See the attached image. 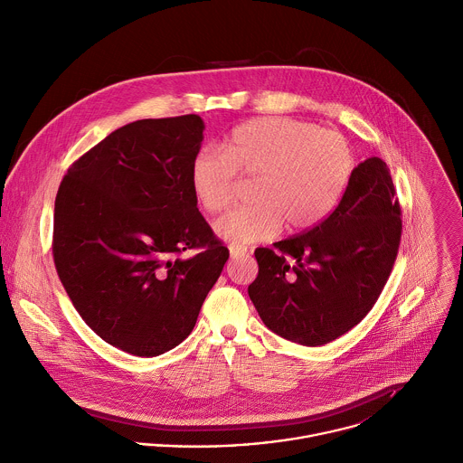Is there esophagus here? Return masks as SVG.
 <instances>
[{
    "label": "esophagus",
    "instance_id": "34e87169",
    "mask_svg": "<svg viewBox=\"0 0 463 463\" xmlns=\"http://www.w3.org/2000/svg\"><path fill=\"white\" fill-rule=\"evenodd\" d=\"M246 253H248V248H246V246H235V244H230V255H232V259L244 257Z\"/></svg>",
    "mask_w": 463,
    "mask_h": 463
}]
</instances>
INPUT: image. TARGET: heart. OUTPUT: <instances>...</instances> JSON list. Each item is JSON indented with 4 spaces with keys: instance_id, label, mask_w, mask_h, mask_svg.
<instances>
[{
    "instance_id": "b5f03b06",
    "label": "heart",
    "mask_w": 463,
    "mask_h": 463,
    "mask_svg": "<svg viewBox=\"0 0 463 463\" xmlns=\"http://www.w3.org/2000/svg\"><path fill=\"white\" fill-rule=\"evenodd\" d=\"M354 170L347 139L289 118L239 125L224 150L203 146L192 159L190 183L210 213L228 210L237 175L255 179L251 206L224 215L215 230L235 246L271 239L279 230L302 232L324 221L342 199Z\"/></svg>"
}]
</instances>
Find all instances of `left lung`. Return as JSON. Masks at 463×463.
Returning a JSON list of instances; mask_svg holds the SVG:
<instances>
[{
  "mask_svg": "<svg viewBox=\"0 0 463 463\" xmlns=\"http://www.w3.org/2000/svg\"><path fill=\"white\" fill-rule=\"evenodd\" d=\"M402 208L387 165L360 163L336 208L317 226L255 250L248 286L262 322L300 345L327 344L373 309L398 255Z\"/></svg>",
  "mask_w": 463,
  "mask_h": 463,
  "instance_id": "1",
  "label": "left lung"
}]
</instances>
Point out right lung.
<instances>
[{
  "label": "right lung",
  "instance_id": "1",
  "mask_svg": "<svg viewBox=\"0 0 463 463\" xmlns=\"http://www.w3.org/2000/svg\"><path fill=\"white\" fill-rule=\"evenodd\" d=\"M203 130L195 114L121 127L71 165L56 195L60 280L87 326L136 356L192 333L230 257L190 183Z\"/></svg>",
  "mask_w": 463,
  "mask_h": 463
}]
</instances>
